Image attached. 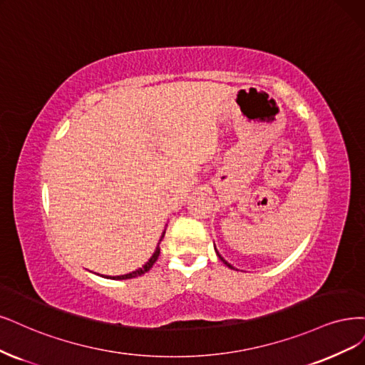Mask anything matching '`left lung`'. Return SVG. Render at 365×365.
Returning <instances> with one entry per match:
<instances>
[{
  "label": "left lung",
  "instance_id": "left-lung-1",
  "mask_svg": "<svg viewBox=\"0 0 365 365\" xmlns=\"http://www.w3.org/2000/svg\"><path fill=\"white\" fill-rule=\"evenodd\" d=\"M215 249H216V246H215ZM216 254H217V257H219V259H220V261H222V262H223V264H226V266H228V267H230V269H234V267H232V266H231V264H230V262H228V261H226V259H225V258H223V257H222V255H220V254H219V252H217V249H216Z\"/></svg>",
  "mask_w": 365,
  "mask_h": 365
}]
</instances>
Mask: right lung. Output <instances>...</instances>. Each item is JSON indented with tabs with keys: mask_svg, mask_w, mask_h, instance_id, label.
<instances>
[{
	"mask_svg": "<svg viewBox=\"0 0 365 365\" xmlns=\"http://www.w3.org/2000/svg\"><path fill=\"white\" fill-rule=\"evenodd\" d=\"M165 234H166V230L163 231L160 242L163 240V237H165ZM160 242H158V245H157V247H155V250H154L153 257H150L140 269H137V270H134V272H131V273H127V274H120V276H106V278H110V279H131V278H135V276H140V274L146 273L150 267L154 266V262L157 261V258H158V255H160Z\"/></svg>",
	"mask_w": 365,
	"mask_h": 365,
	"instance_id": "obj_1",
	"label": "right lung"
}]
</instances>
